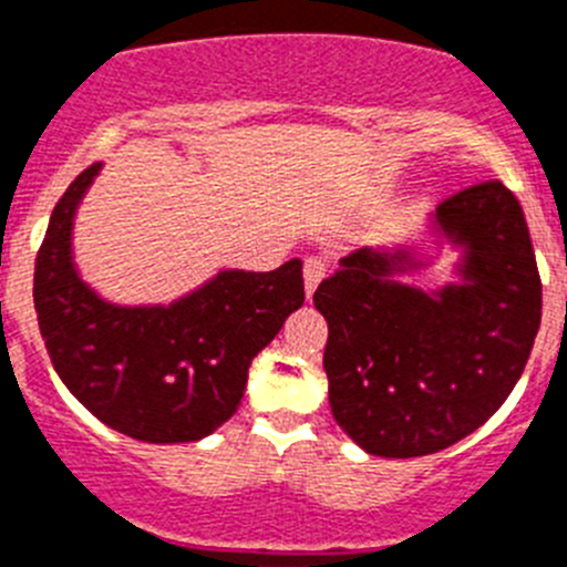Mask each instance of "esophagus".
<instances>
[{"label":"esophagus","mask_w":567,"mask_h":567,"mask_svg":"<svg viewBox=\"0 0 567 567\" xmlns=\"http://www.w3.org/2000/svg\"><path fill=\"white\" fill-rule=\"evenodd\" d=\"M324 274H328V265H324V259L321 257L305 259V293H308V299L313 296V290L319 288V282L324 279Z\"/></svg>","instance_id":"obj_1"}]
</instances>
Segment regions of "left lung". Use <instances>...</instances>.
<instances>
[{"label": "left lung", "mask_w": 567, "mask_h": 567, "mask_svg": "<svg viewBox=\"0 0 567 567\" xmlns=\"http://www.w3.org/2000/svg\"><path fill=\"white\" fill-rule=\"evenodd\" d=\"M443 247L453 282L421 289ZM336 423L367 455L421 457L472 435L532 355L543 285L517 197L499 181L443 200L417 239L361 248L316 288Z\"/></svg>", "instance_id": "1"}]
</instances>
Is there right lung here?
I'll list each match as a JSON object with an SVG mask.
<instances>
[{
    "label": "right lung",
    "instance_id": "1",
    "mask_svg": "<svg viewBox=\"0 0 567 567\" xmlns=\"http://www.w3.org/2000/svg\"><path fill=\"white\" fill-rule=\"evenodd\" d=\"M104 163L81 172L35 257L33 302L59 379L110 430L144 443L212 435L243 404L248 367L305 302L302 259L220 268L172 302H110L79 271L73 228Z\"/></svg>",
    "mask_w": 567,
    "mask_h": 567
}]
</instances>
